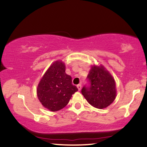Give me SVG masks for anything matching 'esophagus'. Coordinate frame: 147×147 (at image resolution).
I'll use <instances>...</instances> for the list:
<instances>
[{
  "label": "esophagus",
  "instance_id": "34e87169",
  "mask_svg": "<svg viewBox=\"0 0 147 147\" xmlns=\"http://www.w3.org/2000/svg\"><path fill=\"white\" fill-rule=\"evenodd\" d=\"M77 88H78V90H81V89H82V85H81V84H78V85L77 86Z\"/></svg>",
  "mask_w": 147,
  "mask_h": 147
}]
</instances>
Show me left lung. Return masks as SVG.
Returning <instances> with one entry per match:
<instances>
[{"label":"left lung","instance_id":"left-lung-1","mask_svg":"<svg viewBox=\"0 0 147 147\" xmlns=\"http://www.w3.org/2000/svg\"><path fill=\"white\" fill-rule=\"evenodd\" d=\"M90 85L84 86L82 94L92 106L105 108L115 100L116 84L113 77L104 66H92L87 76Z\"/></svg>","mask_w":147,"mask_h":147}]
</instances>
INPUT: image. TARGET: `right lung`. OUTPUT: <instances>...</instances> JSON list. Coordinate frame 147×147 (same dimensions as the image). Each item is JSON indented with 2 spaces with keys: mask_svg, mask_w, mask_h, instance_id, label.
Here are the masks:
<instances>
[{
  "mask_svg": "<svg viewBox=\"0 0 147 147\" xmlns=\"http://www.w3.org/2000/svg\"><path fill=\"white\" fill-rule=\"evenodd\" d=\"M78 89L71 77L65 74V65L56 61L49 67L37 86V94L44 107L52 112L62 109Z\"/></svg>",
  "mask_w": 147,
  "mask_h": 147,
  "instance_id": "right-lung-1",
  "label": "right lung"
}]
</instances>
